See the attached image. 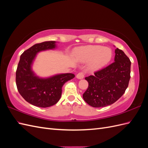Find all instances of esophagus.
<instances>
[{"instance_id":"esophagus-1","label":"esophagus","mask_w":148,"mask_h":148,"mask_svg":"<svg viewBox=\"0 0 148 148\" xmlns=\"http://www.w3.org/2000/svg\"><path fill=\"white\" fill-rule=\"evenodd\" d=\"M84 77V74L83 72H79L77 75V78L78 79H83Z\"/></svg>"}]
</instances>
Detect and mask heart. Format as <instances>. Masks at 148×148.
<instances>
[{"mask_svg": "<svg viewBox=\"0 0 148 148\" xmlns=\"http://www.w3.org/2000/svg\"><path fill=\"white\" fill-rule=\"evenodd\" d=\"M79 59L84 62H91L92 70H99L109 63L112 57V52L108 47L101 46L89 45L79 49L78 52Z\"/></svg>", "mask_w": 148, "mask_h": 148, "instance_id": "1", "label": "heart"}]
</instances>
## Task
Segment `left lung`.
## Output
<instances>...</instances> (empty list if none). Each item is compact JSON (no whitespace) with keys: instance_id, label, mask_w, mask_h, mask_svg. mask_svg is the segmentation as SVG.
<instances>
[{"instance_id":"left-lung-1","label":"left lung","mask_w":148,"mask_h":148,"mask_svg":"<svg viewBox=\"0 0 148 148\" xmlns=\"http://www.w3.org/2000/svg\"><path fill=\"white\" fill-rule=\"evenodd\" d=\"M114 62L94 75L85 78L88 87L83 95L84 100L93 107L114 104L122 97L130 79L131 62L120 49L115 50Z\"/></svg>"}]
</instances>
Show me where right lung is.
Masks as SVG:
<instances>
[{
	"label": "right lung",
	"instance_id": "obj_1",
	"mask_svg": "<svg viewBox=\"0 0 148 148\" xmlns=\"http://www.w3.org/2000/svg\"><path fill=\"white\" fill-rule=\"evenodd\" d=\"M56 41L36 44L23 52L20 56L16 71V84L19 93L29 104L39 107H48L56 104L62 95V88L73 73L56 75L47 78H40L31 70V65L40 51L53 49Z\"/></svg>",
	"mask_w": 148,
	"mask_h": 148
}]
</instances>
